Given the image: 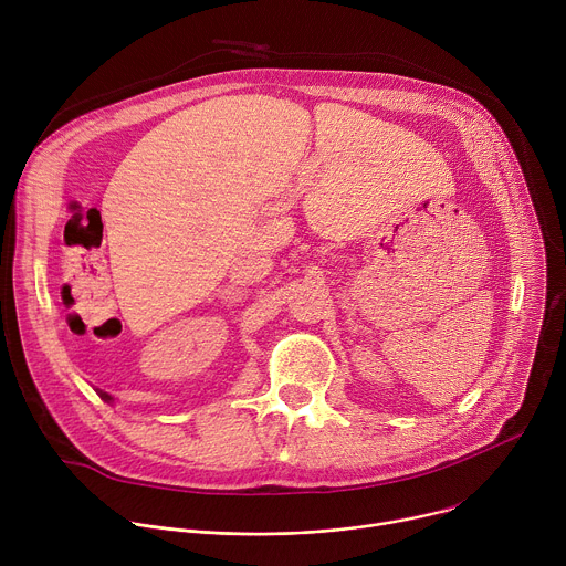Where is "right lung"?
<instances>
[{
	"label": "right lung",
	"instance_id": "obj_1",
	"mask_svg": "<svg viewBox=\"0 0 566 566\" xmlns=\"http://www.w3.org/2000/svg\"><path fill=\"white\" fill-rule=\"evenodd\" d=\"M98 391V396L103 398V400H107V402H114V396L112 394H107V391H103V389H96Z\"/></svg>",
	"mask_w": 566,
	"mask_h": 566
}]
</instances>
